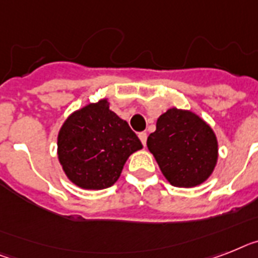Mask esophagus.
Returning <instances> with one entry per match:
<instances>
[{"instance_id":"1","label":"esophagus","mask_w":258,"mask_h":258,"mask_svg":"<svg viewBox=\"0 0 258 258\" xmlns=\"http://www.w3.org/2000/svg\"><path fill=\"white\" fill-rule=\"evenodd\" d=\"M138 137H140V140H141L142 145H146V140H148V134L145 133V132H141V133H138Z\"/></svg>"}]
</instances>
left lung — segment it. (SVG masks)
<instances>
[{"label":"left lung","instance_id":"8db88e82","mask_svg":"<svg viewBox=\"0 0 258 258\" xmlns=\"http://www.w3.org/2000/svg\"><path fill=\"white\" fill-rule=\"evenodd\" d=\"M165 178L175 187H195L210 178L218 162V140L212 127L191 110L171 108L157 120L148 137Z\"/></svg>","mask_w":258,"mask_h":258}]
</instances>
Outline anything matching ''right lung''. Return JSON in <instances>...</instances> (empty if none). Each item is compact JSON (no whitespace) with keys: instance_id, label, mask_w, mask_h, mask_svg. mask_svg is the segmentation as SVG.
I'll use <instances>...</instances> for the list:
<instances>
[{"instance_id":"1","label":"right lung","mask_w":258,"mask_h":258,"mask_svg":"<svg viewBox=\"0 0 258 258\" xmlns=\"http://www.w3.org/2000/svg\"><path fill=\"white\" fill-rule=\"evenodd\" d=\"M142 149L108 99L87 104L67 117L57 134V158L74 184L84 190L113 186L129 155Z\"/></svg>"}]
</instances>
